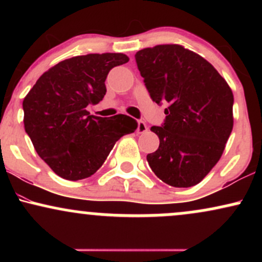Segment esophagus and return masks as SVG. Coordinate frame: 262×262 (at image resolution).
I'll return each instance as SVG.
<instances>
[{
	"label": "esophagus",
	"instance_id": "1",
	"mask_svg": "<svg viewBox=\"0 0 262 262\" xmlns=\"http://www.w3.org/2000/svg\"><path fill=\"white\" fill-rule=\"evenodd\" d=\"M146 130H148V127H146L145 123L143 121H138V128H137L138 133H145Z\"/></svg>",
	"mask_w": 262,
	"mask_h": 262
}]
</instances>
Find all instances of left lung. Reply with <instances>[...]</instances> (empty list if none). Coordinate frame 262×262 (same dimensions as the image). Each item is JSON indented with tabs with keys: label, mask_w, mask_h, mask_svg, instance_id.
Returning a JSON list of instances; mask_svg holds the SVG:
<instances>
[{
	"label": "left lung",
	"mask_w": 262,
	"mask_h": 262,
	"mask_svg": "<svg viewBox=\"0 0 262 262\" xmlns=\"http://www.w3.org/2000/svg\"><path fill=\"white\" fill-rule=\"evenodd\" d=\"M151 100L167 104L162 127L150 130L160 145L149 166L172 187H192L215 166L234 124V96L210 62L180 44H160L135 54Z\"/></svg>",
	"instance_id": "left-lung-1"
}]
</instances>
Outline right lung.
<instances>
[{"instance_id": "right-lung-1", "label": "right lung", "mask_w": 262, "mask_h": 262, "mask_svg": "<svg viewBox=\"0 0 262 262\" xmlns=\"http://www.w3.org/2000/svg\"><path fill=\"white\" fill-rule=\"evenodd\" d=\"M128 61L122 53L74 56L45 71L27 93L25 129L37 154L58 176L77 181L93 175L116 141L137 129L125 114L102 118L86 110L103 100L111 69Z\"/></svg>"}]
</instances>
